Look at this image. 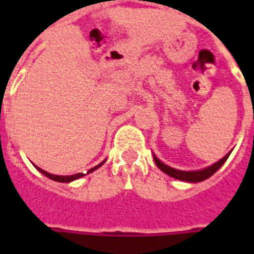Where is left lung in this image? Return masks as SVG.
<instances>
[{
    "instance_id": "1",
    "label": "left lung",
    "mask_w": 254,
    "mask_h": 254,
    "mask_svg": "<svg viewBox=\"0 0 254 254\" xmlns=\"http://www.w3.org/2000/svg\"><path fill=\"white\" fill-rule=\"evenodd\" d=\"M230 152L226 156H223L222 159L216 162V163H213L212 166H209V167H205V169H201V170H196V171H182V170H177V169H173L170 166L165 165L163 162H160L156 156L154 155V160L156 166L159 167L160 170L166 173L167 176L173 177V178H176V180H181V181H187V182H201L204 180H207L211 176H213L216 171L224 165V162L227 160L229 158Z\"/></svg>"
}]
</instances>
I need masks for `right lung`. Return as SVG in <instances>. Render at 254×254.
Instances as JSON below:
<instances>
[{"instance_id":"obj_1","label":"right lung","mask_w":254,"mask_h":254,"mask_svg":"<svg viewBox=\"0 0 254 254\" xmlns=\"http://www.w3.org/2000/svg\"><path fill=\"white\" fill-rule=\"evenodd\" d=\"M105 162H106V160H103V162H102L100 165L95 166V167H92V169H89V170L87 171V174L92 173V171L96 170V169H99L100 166L103 165ZM35 167L38 169V170L41 171L43 176H46L47 178H50V180H53V181H57V182H72V181H74V180H78V178H81V177L85 176L84 173H77V174H73V176H56V174H50V173H47V171L42 170L41 167H38V166H35Z\"/></svg>"}]
</instances>
